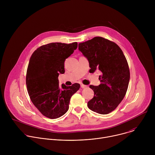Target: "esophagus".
Returning <instances> with one entry per match:
<instances>
[{"mask_svg":"<svg viewBox=\"0 0 155 155\" xmlns=\"http://www.w3.org/2000/svg\"><path fill=\"white\" fill-rule=\"evenodd\" d=\"M80 86H81V87H82V88H85V87H87L86 85H84V84H81Z\"/></svg>","mask_w":155,"mask_h":155,"instance_id":"esophagus-1","label":"esophagus"}]
</instances>
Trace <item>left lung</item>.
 I'll use <instances>...</instances> for the list:
<instances>
[{
	"label": "left lung",
	"mask_w": 155,
	"mask_h": 155,
	"mask_svg": "<svg viewBox=\"0 0 155 155\" xmlns=\"http://www.w3.org/2000/svg\"><path fill=\"white\" fill-rule=\"evenodd\" d=\"M78 49L89 61L90 72H101V83L90 86L94 95L87 107L97 114H108L118 107L127 90L130 72L126 57L115 43L101 37L79 43Z\"/></svg>",
	"instance_id": "obj_1"
}]
</instances>
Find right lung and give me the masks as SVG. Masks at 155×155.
<instances>
[{
    "label": "right lung",
    "instance_id": "obj_1",
    "mask_svg": "<svg viewBox=\"0 0 155 155\" xmlns=\"http://www.w3.org/2000/svg\"><path fill=\"white\" fill-rule=\"evenodd\" d=\"M77 42L50 43L38 48L32 54L26 73V86L30 99L45 117H61L68 112L70 100L80 87L59 85L58 76L65 72L64 61L77 49Z\"/></svg>",
    "mask_w": 155,
    "mask_h": 155
}]
</instances>
